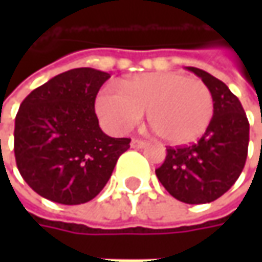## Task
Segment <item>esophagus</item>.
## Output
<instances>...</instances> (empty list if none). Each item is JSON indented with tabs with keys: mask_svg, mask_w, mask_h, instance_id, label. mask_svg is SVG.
I'll return each instance as SVG.
<instances>
[{
	"mask_svg": "<svg viewBox=\"0 0 262 262\" xmlns=\"http://www.w3.org/2000/svg\"><path fill=\"white\" fill-rule=\"evenodd\" d=\"M147 146L146 141H143V140H137V138H133L131 140V147L133 148H144Z\"/></svg>",
	"mask_w": 262,
	"mask_h": 262,
	"instance_id": "esophagus-1",
	"label": "esophagus"
}]
</instances>
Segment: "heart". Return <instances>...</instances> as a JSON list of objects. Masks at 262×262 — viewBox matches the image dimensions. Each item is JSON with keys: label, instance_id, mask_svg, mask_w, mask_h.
Masks as SVG:
<instances>
[{"label": "heart", "instance_id": "obj_1", "mask_svg": "<svg viewBox=\"0 0 262 262\" xmlns=\"http://www.w3.org/2000/svg\"><path fill=\"white\" fill-rule=\"evenodd\" d=\"M121 87L122 92L103 87L96 100L100 119L114 133L129 131L147 111L157 136L172 146H184L203 136L211 122L214 102L201 80L159 71L125 78Z\"/></svg>", "mask_w": 262, "mask_h": 262}]
</instances>
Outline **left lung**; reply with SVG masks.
<instances>
[{"label": "left lung", "mask_w": 262, "mask_h": 262, "mask_svg": "<svg viewBox=\"0 0 262 262\" xmlns=\"http://www.w3.org/2000/svg\"><path fill=\"white\" fill-rule=\"evenodd\" d=\"M210 89L214 112L195 144L169 147L156 169L160 184L186 204H206L222 196L236 182L245 166L249 122L239 99L219 78L195 67H186Z\"/></svg>", "instance_id": "obj_1"}]
</instances>
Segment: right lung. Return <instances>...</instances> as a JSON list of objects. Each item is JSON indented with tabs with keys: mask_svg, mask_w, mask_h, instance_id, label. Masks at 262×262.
<instances>
[{
	"mask_svg": "<svg viewBox=\"0 0 262 262\" xmlns=\"http://www.w3.org/2000/svg\"><path fill=\"white\" fill-rule=\"evenodd\" d=\"M109 77L95 68H74L21 102L15 162L27 185L46 200L66 206L93 200L129 148V138L106 136L96 116V96Z\"/></svg>",
	"mask_w": 262,
	"mask_h": 262,
	"instance_id": "obj_1",
	"label": "right lung"
}]
</instances>
